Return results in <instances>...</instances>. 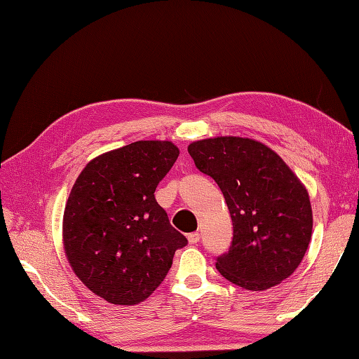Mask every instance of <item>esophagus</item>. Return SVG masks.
<instances>
[{"mask_svg":"<svg viewBox=\"0 0 359 359\" xmlns=\"http://www.w3.org/2000/svg\"><path fill=\"white\" fill-rule=\"evenodd\" d=\"M199 240H201V233L199 232L188 233V243H190V245H196Z\"/></svg>","mask_w":359,"mask_h":359,"instance_id":"34e87169","label":"esophagus"}]
</instances>
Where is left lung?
<instances>
[{"instance_id": "left-lung-1", "label": "left lung", "mask_w": 359, "mask_h": 359, "mask_svg": "<svg viewBox=\"0 0 359 359\" xmlns=\"http://www.w3.org/2000/svg\"><path fill=\"white\" fill-rule=\"evenodd\" d=\"M188 154L217 182L231 213L232 243L217 259V270L248 290L283 283L311 242L312 208L304 185L275 151L250 138L194 141Z\"/></svg>"}]
</instances>
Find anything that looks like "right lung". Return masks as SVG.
Segmentation results:
<instances>
[{
    "mask_svg": "<svg viewBox=\"0 0 359 359\" xmlns=\"http://www.w3.org/2000/svg\"><path fill=\"white\" fill-rule=\"evenodd\" d=\"M177 157L171 141H136L89 161L72 187L64 251L80 281L108 303L144 302L188 243L154 194Z\"/></svg>",
    "mask_w": 359,
    "mask_h": 359,
    "instance_id": "right-lung-1",
    "label": "right lung"
}]
</instances>
